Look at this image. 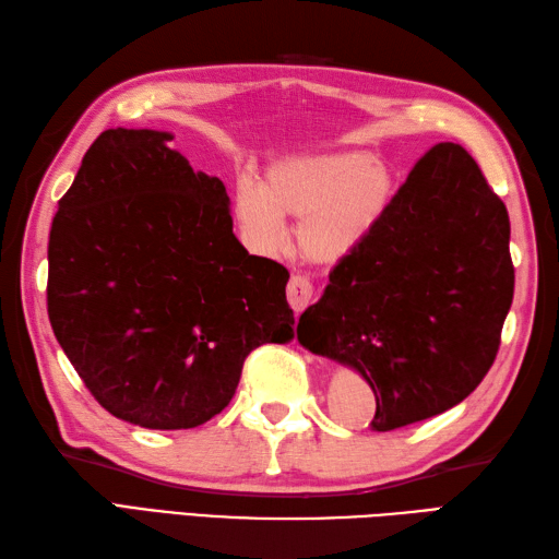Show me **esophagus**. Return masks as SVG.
<instances>
[{
    "label": "esophagus",
    "mask_w": 559,
    "mask_h": 559,
    "mask_svg": "<svg viewBox=\"0 0 559 559\" xmlns=\"http://www.w3.org/2000/svg\"><path fill=\"white\" fill-rule=\"evenodd\" d=\"M286 295H288V302L295 312H302L307 305L312 302V295H314V286L312 281L307 276H300V273H295V276L288 281V288H286Z\"/></svg>",
    "instance_id": "1"
}]
</instances>
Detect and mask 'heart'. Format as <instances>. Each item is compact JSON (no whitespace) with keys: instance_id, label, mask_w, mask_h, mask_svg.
I'll return each instance as SVG.
<instances>
[{"instance_id":"1","label":"heart","mask_w":559,"mask_h":559,"mask_svg":"<svg viewBox=\"0 0 559 559\" xmlns=\"http://www.w3.org/2000/svg\"><path fill=\"white\" fill-rule=\"evenodd\" d=\"M391 199L394 175L372 153H317L273 165L264 187L240 182L235 213L247 242L261 252L281 245V218H293L302 257L334 264L374 233Z\"/></svg>"}]
</instances>
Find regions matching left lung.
Wrapping results in <instances>:
<instances>
[{
    "instance_id": "left-lung-1",
    "label": "left lung",
    "mask_w": 559,
    "mask_h": 559,
    "mask_svg": "<svg viewBox=\"0 0 559 559\" xmlns=\"http://www.w3.org/2000/svg\"><path fill=\"white\" fill-rule=\"evenodd\" d=\"M514 298L509 213L478 163L437 144L300 314L305 348L372 386L377 432L454 408L495 362Z\"/></svg>"
}]
</instances>
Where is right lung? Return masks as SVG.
Instances as JSON below:
<instances>
[{"label":"right lung","mask_w":559,"mask_h":559,"mask_svg":"<svg viewBox=\"0 0 559 559\" xmlns=\"http://www.w3.org/2000/svg\"><path fill=\"white\" fill-rule=\"evenodd\" d=\"M156 129H108L59 199L47 314L100 406L189 430L235 396L245 358L295 338L288 269L233 233L225 185Z\"/></svg>","instance_id":"right-lung-1"}]
</instances>
